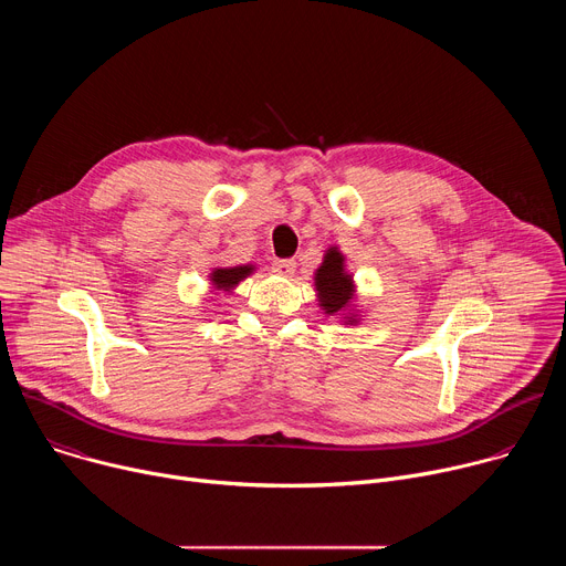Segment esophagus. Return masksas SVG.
Here are the masks:
<instances>
[{
    "instance_id": "obj_1",
    "label": "esophagus",
    "mask_w": 566,
    "mask_h": 566,
    "mask_svg": "<svg viewBox=\"0 0 566 566\" xmlns=\"http://www.w3.org/2000/svg\"><path fill=\"white\" fill-rule=\"evenodd\" d=\"M295 266H297L295 260H275L273 262V271L284 275V277H291L295 273Z\"/></svg>"
}]
</instances>
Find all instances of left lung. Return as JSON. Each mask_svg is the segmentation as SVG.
<instances>
[{
	"mask_svg": "<svg viewBox=\"0 0 566 566\" xmlns=\"http://www.w3.org/2000/svg\"><path fill=\"white\" fill-rule=\"evenodd\" d=\"M315 291L319 306L325 308L327 315L347 311L354 300V282L345 271V258L336 247L325 253V262L315 271ZM347 322L352 325V322H356V315H349Z\"/></svg>",
	"mask_w": 566,
	"mask_h": 566,
	"instance_id": "left-lung-1",
	"label": "left lung"
}]
</instances>
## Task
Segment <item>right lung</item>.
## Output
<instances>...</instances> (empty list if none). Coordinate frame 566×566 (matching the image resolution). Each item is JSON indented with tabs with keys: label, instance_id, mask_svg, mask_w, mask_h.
Here are the masks:
<instances>
[{
	"label": "right lung",
	"instance_id": "1",
	"mask_svg": "<svg viewBox=\"0 0 566 566\" xmlns=\"http://www.w3.org/2000/svg\"><path fill=\"white\" fill-rule=\"evenodd\" d=\"M255 269L249 264V266H230V269H214L210 273V280L214 284L217 291H230L232 286H237L241 280L249 277Z\"/></svg>",
	"mask_w": 566,
	"mask_h": 566
}]
</instances>
